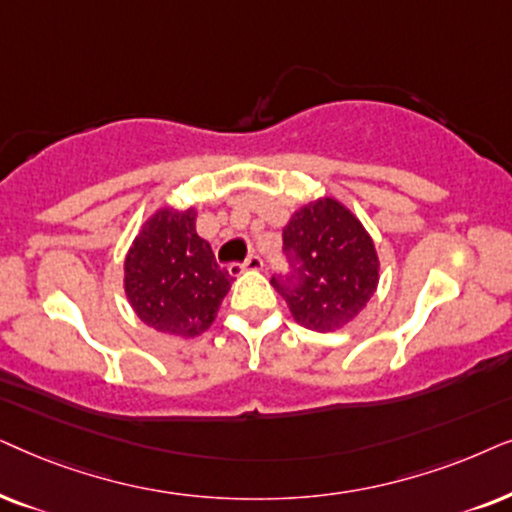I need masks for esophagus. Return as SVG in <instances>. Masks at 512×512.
<instances>
[{"mask_svg":"<svg viewBox=\"0 0 512 512\" xmlns=\"http://www.w3.org/2000/svg\"><path fill=\"white\" fill-rule=\"evenodd\" d=\"M262 267H264L262 257L260 255H250L243 264H231L229 271H231V274H241V271H257V269H262Z\"/></svg>","mask_w":512,"mask_h":512,"instance_id":"34e87169","label":"esophagus"}]
</instances>
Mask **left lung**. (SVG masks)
Masks as SVG:
<instances>
[{"label": "left lung", "mask_w": 512, "mask_h": 512, "mask_svg": "<svg viewBox=\"0 0 512 512\" xmlns=\"http://www.w3.org/2000/svg\"><path fill=\"white\" fill-rule=\"evenodd\" d=\"M288 274L271 285L306 330H342L365 309L379 283L372 236L337 199L306 203L283 229Z\"/></svg>", "instance_id": "left-lung-1"}]
</instances>
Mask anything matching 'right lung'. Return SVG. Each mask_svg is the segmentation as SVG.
Listing matches in <instances>:
<instances>
[{"label": "right lung", "mask_w": 512, "mask_h": 512, "mask_svg": "<svg viewBox=\"0 0 512 512\" xmlns=\"http://www.w3.org/2000/svg\"><path fill=\"white\" fill-rule=\"evenodd\" d=\"M231 274L196 234V210L161 208L142 224L124 262V290L142 323L173 337H199L217 316Z\"/></svg>", "instance_id": "add662e5"}]
</instances>
